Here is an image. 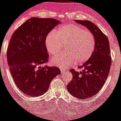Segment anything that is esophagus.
Here are the masks:
<instances>
[{
  "label": "esophagus",
  "instance_id": "34e87169",
  "mask_svg": "<svg viewBox=\"0 0 121 121\" xmlns=\"http://www.w3.org/2000/svg\"><path fill=\"white\" fill-rule=\"evenodd\" d=\"M65 71H66L65 69H61V73H64Z\"/></svg>",
  "mask_w": 121,
  "mask_h": 121
}]
</instances>
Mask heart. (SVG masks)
<instances>
[{
    "mask_svg": "<svg viewBox=\"0 0 121 121\" xmlns=\"http://www.w3.org/2000/svg\"><path fill=\"white\" fill-rule=\"evenodd\" d=\"M45 45L51 56L57 54L64 46L65 52L52 57L50 63L65 68L74 62L79 65L87 61L95 50V39L91 32L81 26L66 24L48 34Z\"/></svg>",
    "mask_w": 121,
    "mask_h": 121,
    "instance_id": "b5f03b06",
    "label": "heart"
}]
</instances>
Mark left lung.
Listing matches in <instances>:
<instances>
[{
	"instance_id": "1",
	"label": "left lung",
	"mask_w": 121,
	"mask_h": 121,
	"mask_svg": "<svg viewBox=\"0 0 121 121\" xmlns=\"http://www.w3.org/2000/svg\"><path fill=\"white\" fill-rule=\"evenodd\" d=\"M85 26L93 35L95 48L91 58L78 68L80 72L70 69L72 79L67 86L72 96L86 99L95 96L105 83L111 67V58L108 38L92 22L87 20H75Z\"/></svg>"
}]
</instances>
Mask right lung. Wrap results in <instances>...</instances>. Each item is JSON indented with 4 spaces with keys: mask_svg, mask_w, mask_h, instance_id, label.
Returning <instances> with one entry per match:
<instances>
[{
    "mask_svg": "<svg viewBox=\"0 0 121 121\" xmlns=\"http://www.w3.org/2000/svg\"><path fill=\"white\" fill-rule=\"evenodd\" d=\"M60 23L50 18H30L16 30L7 51L10 73L18 88L31 97L43 95L61 73L58 67L43 65L49 54L45 45L49 32Z\"/></svg>",
    "mask_w": 121,
    "mask_h": 121,
    "instance_id": "right-lung-1",
    "label": "right lung"
}]
</instances>
